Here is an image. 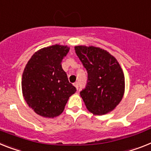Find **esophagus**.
<instances>
[{
  "label": "esophagus",
  "instance_id": "obj_1",
  "mask_svg": "<svg viewBox=\"0 0 151 151\" xmlns=\"http://www.w3.org/2000/svg\"><path fill=\"white\" fill-rule=\"evenodd\" d=\"M73 86L77 88V90H78V82H75V83H73Z\"/></svg>",
  "mask_w": 151,
  "mask_h": 151
}]
</instances>
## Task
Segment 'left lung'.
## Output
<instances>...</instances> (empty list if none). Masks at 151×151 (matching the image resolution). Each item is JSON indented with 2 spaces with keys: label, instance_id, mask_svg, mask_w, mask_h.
Instances as JSON below:
<instances>
[{
  "label": "left lung",
  "instance_id": "8db88e82",
  "mask_svg": "<svg viewBox=\"0 0 151 151\" xmlns=\"http://www.w3.org/2000/svg\"><path fill=\"white\" fill-rule=\"evenodd\" d=\"M76 54L87 71L85 88L80 92L86 107L93 114L113 111L124 93V75L109 52L96 47L76 46Z\"/></svg>",
  "mask_w": 151,
  "mask_h": 151
}]
</instances>
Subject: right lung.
<instances>
[{
	"label": "right lung",
	"instance_id": "right-lung-1",
	"mask_svg": "<svg viewBox=\"0 0 151 151\" xmlns=\"http://www.w3.org/2000/svg\"><path fill=\"white\" fill-rule=\"evenodd\" d=\"M69 49L59 44L42 48L33 54L25 67L21 81L23 96L40 116H59L77 91L61 66Z\"/></svg>",
	"mask_w": 151,
	"mask_h": 151
}]
</instances>
